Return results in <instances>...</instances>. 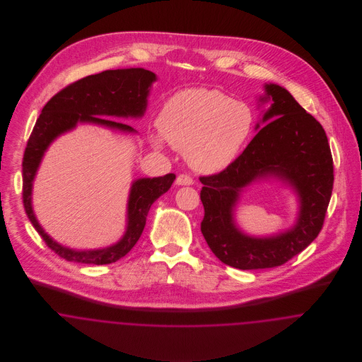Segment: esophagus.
Instances as JSON below:
<instances>
[{"instance_id": "obj_1", "label": "esophagus", "mask_w": 362, "mask_h": 362, "mask_svg": "<svg viewBox=\"0 0 362 362\" xmlns=\"http://www.w3.org/2000/svg\"><path fill=\"white\" fill-rule=\"evenodd\" d=\"M176 185L177 186H191V185H194V179L189 176V175L182 173V175H179L176 177Z\"/></svg>"}]
</instances>
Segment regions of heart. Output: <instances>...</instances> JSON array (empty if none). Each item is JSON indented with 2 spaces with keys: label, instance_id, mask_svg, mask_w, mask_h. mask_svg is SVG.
Instances as JSON below:
<instances>
[{
  "label": "heart",
  "instance_id": "obj_1",
  "mask_svg": "<svg viewBox=\"0 0 362 362\" xmlns=\"http://www.w3.org/2000/svg\"><path fill=\"white\" fill-rule=\"evenodd\" d=\"M157 126L161 136L152 137L155 146L161 148L164 138L175 149L185 151L194 170L218 173L251 136L254 112L218 89L187 88L167 99Z\"/></svg>",
  "mask_w": 362,
  "mask_h": 362
}]
</instances>
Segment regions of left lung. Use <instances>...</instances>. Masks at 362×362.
Here are the masks:
<instances>
[{
  "label": "left lung",
  "instance_id": "8db88e82",
  "mask_svg": "<svg viewBox=\"0 0 362 362\" xmlns=\"http://www.w3.org/2000/svg\"><path fill=\"white\" fill-rule=\"evenodd\" d=\"M264 89L260 102L272 100L262 119L266 124L224 171L199 177L205 209L201 232L217 258L240 270L276 267L307 248L323 228L334 185L332 156L323 126L285 88L266 84ZM269 175L296 189L299 218L286 233L251 238L234 225L233 209L241 189Z\"/></svg>",
  "mask_w": 362,
  "mask_h": 362
}]
</instances>
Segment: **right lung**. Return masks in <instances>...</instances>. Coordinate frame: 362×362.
I'll return each instance as SVG.
<instances>
[{
	"label": "right lung",
	"mask_w": 362,
	"mask_h": 362,
	"mask_svg": "<svg viewBox=\"0 0 362 362\" xmlns=\"http://www.w3.org/2000/svg\"><path fill=\"white\" fill-rule=\"evenodd\" d=\"M155 80V73L142 68L105 70L65 86L43 107L23 157V204L36 232L58 257L86 264H108L123 258L139 239L152 204L173 186V173L136 180L127 204L126 233L117 244L103 250L76 251L62 247L39 225L31 205L35 173L52 141L76 127L78 122L96 123L127 133L136 132L129 124L104 117H142L149 88Z\"/></svg>",
	"instance_id": "obj_1"
}]
</instances>
